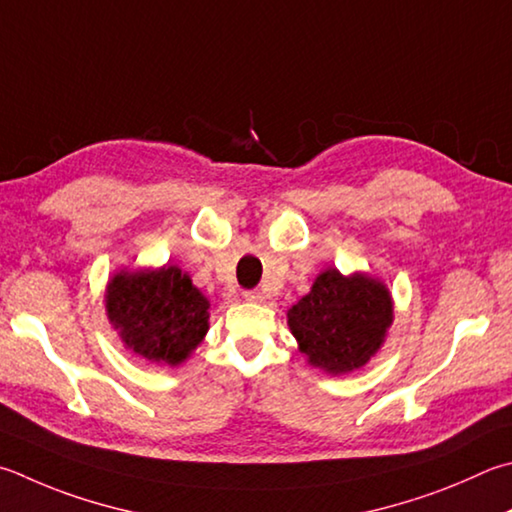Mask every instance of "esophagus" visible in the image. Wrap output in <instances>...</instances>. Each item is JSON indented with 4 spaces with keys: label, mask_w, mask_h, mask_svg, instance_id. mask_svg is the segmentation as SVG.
<instances>
[{
    "label": "esophagus",
    "mask_w": 512,
    "mask_h": 512,
    "mask_svg": "<svg viewBox=\"0 0 512 512\" xmlns=\"http://www.w3.org/2000/svg\"><path fill=\"white\" fill-rule=\"evenodd\" d=\"M244 300H246V302L259 304V302H264V293H262V291H246V293H244Z\"/></svg>",
    "instance_id": "esophagus-1"
}]
</instances>
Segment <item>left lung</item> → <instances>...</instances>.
<instances>
[{"label": "left lung", "instance_id": "8db88e82", "mask_svg": "<svg viewBox=\"0 0 512 512\" xmlns=\"http://www.w3.org/2000/svg\"><path fill=\"white\" fill-rule=\"evenodd\" d=\"M394 322V300L383 280L327 268L286 313L306 362L331 376L358 371L383 349Z\"/></svg>", "mask_w": 512, "mask_h": 512}]
</instances>
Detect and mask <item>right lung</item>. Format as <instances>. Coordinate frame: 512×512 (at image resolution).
<instances>
[{
  "instance_id": "1",
  "label": "right lung",
  "mask_w": 512,
  "mask_h": 512,
  "mask_svg": "<svg viewBox=\"0 0 512 512\" xmlns=\"http://www.w3.org/2000/svg\"><path fill=\"white\" fill-rule=\"evenodd\" d=\"M105 309L132 356L179 367L210 329V300L176 264L120 268L109 277Z\"/></svg>"
}]
</instances>
